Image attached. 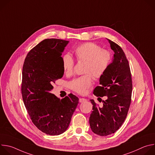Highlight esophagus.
Masks as SVG:
<instances>
[{
    "label": "esophagus",
    "instance_id": "34e87169",
    "mask_svg": "<svg viewBox=\"0 0 155 155\" xmlns=\"http://www.w3.org/2000/svg\"><path fill=\"white\" fill-rule=\"evenodd\" d=\"M86 101V99H84V98H80L79 99V102H85Z\"/></svg>",
    "mask_w": 155,
    "mask_h": 155
}]
</instances>
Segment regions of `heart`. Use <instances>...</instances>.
Returning <instances> with one entry per match:
<instances>
[{
    "instance_id": "b5f03b06",
    "label": "heart",
    "mask_w": 155,
    "mask_h": 155,
    "mask_svg": "<svg viewBox=\"0 0 155 155\" xmlns=\"http://www.w3.org/2000/svg\"><path fill=\"white\" fill-rule=\"evenodd\" d=\"M74 53L78 61H85L84 72L87 74L70 81L69 86L73 91L84 94L92 84V75L95 78L102 77L111 65L113 56L110 51L102 49L100 45L92 42L81 44L74 49ZM62 65L66 75L73 73L74 61L70 54L63 55Z\"/></svg>"
}]
</instances>
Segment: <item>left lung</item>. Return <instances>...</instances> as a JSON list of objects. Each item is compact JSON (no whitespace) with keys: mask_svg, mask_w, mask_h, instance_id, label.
<instances>
[{"mask_svg":"<svg viewBox=\"0 0 155 155\" xmlns=\"http://www.w3.org/2000/svg\"><path fill=\"white\" fill-rule=\"evenodd\" d=\"M114 51L111 65L100 78L99 84L93 94L97 97L107 96L102 107H98L93 99L90 124L94 133L106 136L115 132L124 121L131 102L132 84L129 64L122 48L107 39ZM100 98V97H99ZM98 98V99H99Z\"/></svg>","mask_w":155,"mask_h":155,"instance_id":"left-lung-1","label":"left lung"}]
</instances>
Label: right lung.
Listing matches in <instances>:
<instances>
[{"label": "right lung", "instance_id": "obj_1", "mask_svg": "<svg viewBox=\"0 0 155 155\" xmlns=\"http://www.w3.org/2000/svg\"><path fill=\"white\" fill-rule=\"evenodd\" d=\"M69 41L45 39L27 54L22 72L21 93L34 125L44 133L58 136L68 128L78 98L69 94L60 99L51 93L62 77V53Z\"/></svg>", "mask_w": 155, "mask_h": 155}]
</instances>
